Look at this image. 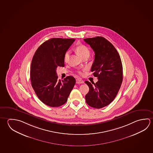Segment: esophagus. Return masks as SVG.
Here are the masks:
<instances>
[{
  "mask_svg": "<svg viewBox=\"0 0 153 153\" xmlns=\"http://www.w3.org/2000/svg\"><path fill=\"white\" fill-rule=\"evenodd\" d=\"M76 83L77 84H83L84 83V81L79 79H76Z\"/></svg>",
  "mask_w": 153,
  "mask_h": 153,
  "instance_id": "34e87169",
  "label": "esophagus"
}]
</instances>
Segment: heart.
I'll list each match as a JSON object with an SVG mask.
<instances>
[{"mask_svg":"<svg viewBox=\"0 0 153 153\" xmlns=\"http://www.w3.org/2000/svg\"><path fill=\"white\" fill-rule=\"evenodd\" d=\"M76 51L77 53V54L80 56L82 58H83L86 56H89L90 54V50L89 49L83 45H80L76 47ZM69 55H70V51H67L65 52L64 56V61L65 62H67L69 59ZM78 74L80 75H83L84 73L81 71H78Z\"/></svg>","mask_w":153,"mask_h":153,"instance_id":"b5f03b06","label":"heart"}]
</instances>
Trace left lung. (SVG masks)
<instances>
[{"label":"left lung","mask_w":153,"mask_h":153,"mask_svg":"<svg viewBox=\"0 0 153 153\" xmlns=\"http://www.w3.org/2000/svg\"><path fill=\"white\" fill-rule=\"evenodd\" d=\"M84 40L94 51L91 71L98 79L96 84L85 82L89 87L86 102L91 107L101 108L113 102L120 88L123 79L122 62L115 47L104 38L97 36Z\"/></svg>","instance_id":"obj_1"}]
</instances>
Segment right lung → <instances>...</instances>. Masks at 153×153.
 I'll use <instances>...</instances> for the list:
<instances>
[{"instance_id": "1", "label": "right lung", "mask_w": 153, "mask_h": 153, "mask_svg": "<svg viewBox=\"0 0 153 153\" xmlns=\"http://www.w3.org/2000/svg\"><path fill=\"white\" fill-rule=\"evenodd\" d=\"M74 39L52 38L35 51L30 67V80L35 94L41 102L51 107L65 104L76 83L73 76L58 80L57 67H64L65 52Z\"/></svg>"}]
</instances>
